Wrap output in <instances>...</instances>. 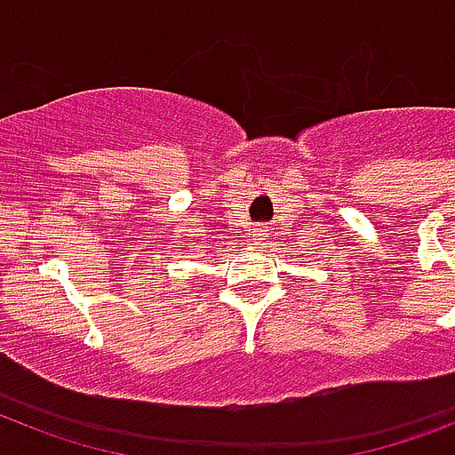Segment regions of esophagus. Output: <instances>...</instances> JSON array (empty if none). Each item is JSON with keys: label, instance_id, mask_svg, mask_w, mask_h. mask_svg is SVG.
<instances>
[{"label": "esophagus", "instance_id": "obj_1", "mask_svg": "<svg viewBox=\"0 0 455 455\" xmlns=\"http://www.w3.org/2000/svg\"><path fill=\"white\" fill-rule=\"evenodd\" d=\"M264 235H267V228H262V227H259V228H255V231H252V238H255L257 243H259V241H264Z\"/></svg>", "mask_w": 455, "mask_h": 455}]
</instances>
